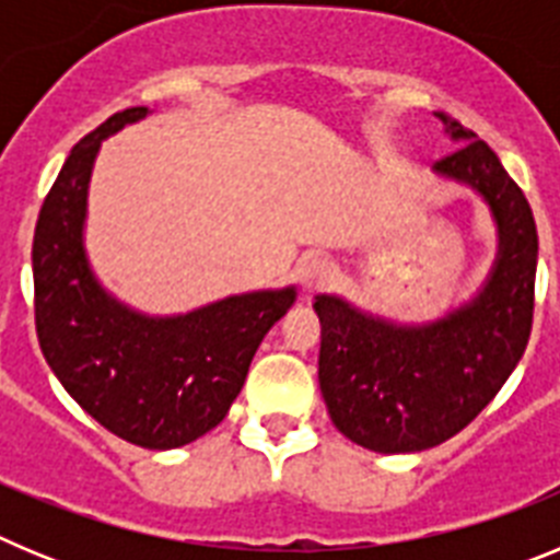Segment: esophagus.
Wrapping results in <instances>:
<instances>
[{
	"label": "esophagus",
	"mask_w": 560,
	"mask_h": 560,
	"mask_svg": "<svg viewBox=\"0 0 560 560\" xmlns=\"http://www.w3.org/2000/svg\"><path fill=\"white\" fill-rule=\"evenodd\" d=\"M296 277H300L303 289H319L330 280V264L325 257H305L303 264L296 266Z\"/></svg>",
	"instance_id": "obj_1"
}]
</instances>
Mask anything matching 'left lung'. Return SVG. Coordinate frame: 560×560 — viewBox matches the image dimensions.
Masks as SVG:
<instances>
[{
	"label": "left lung",
	"mask_w": 560,
	"mask_h": 560,
	"mask_svg": "<svg viewBox=\"0 0 560 560\" xmlns=\"http://www.w3.org/2000/svg\"><path fill=\"white\" fill-rule=\"evenodd\" d=\"M457 151L440 176L474 187L499 226V255L471 303L429 325H395L339 296H316L319 389L334 427L378 454L440 446L463 432L524 355L536 305L538 232L522 187L471 128L448 120Z\"/></svg>",
	"instance_id": "1"
}]
</instances>
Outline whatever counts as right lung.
<instances>
[{
    "mask_svg": "<svg viewBox=\"0 0 560 560\" xmlns=\"http://www.w3.org/2000/svg\"><path fill=\"white\" fill-rule=\"evenodd\" d=\"M145 114H112L72 148L38 212L33 285L38 345L63 389L112 434L165 452L226 418L257 345L296 294L255 291L162 319L101 289L83 252L89 176L108 133Z\"/></svg>",
    "mask_w": 560,
    "mask_h": 560,
    "instance_id": "obj_1",
    "label": "right lung"
}]
</instances>
